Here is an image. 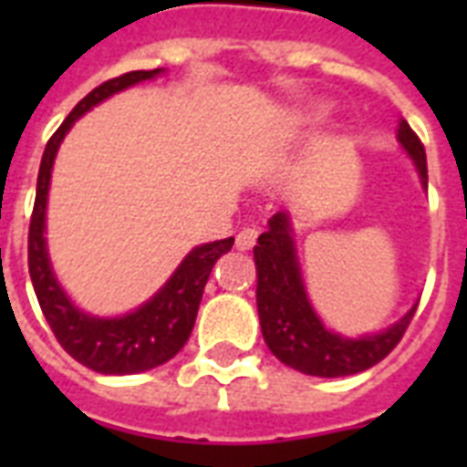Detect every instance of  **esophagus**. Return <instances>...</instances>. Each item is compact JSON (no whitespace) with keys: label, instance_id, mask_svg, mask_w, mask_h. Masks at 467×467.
<instances>
[{"label":"esophagus","instance_id":"esophagus-1","mask_svg":"<svg viewBox=\"0 0 467 467\" xmlns=\"http://www.w3.org/2000/svg\"><path fill=\"white\" fill-rule=\"evenodd\" d=\"M256 237H259V230L256 227H244L237 234V240H234V247L237 249H252L256 244Z\"/></svg>","mask_w":467,"mask_h":467}]
</instances>
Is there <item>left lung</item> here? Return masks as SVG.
<instances>
[{
    "label": "left lung",
    "mask_w": 467,
    "mask_h": 467,
    "mask_svg": "<svg viewBox=\"0 0 467 467\" xmlns=\"http://www.w3.org/2000/svg\"><path fill=\"white\" fill-rule=\"evenodd\" d=\"M400 145L414 160L421 183L427 186V155L407 120L400 123ZM256 262V307L262 322L264 341L271 354L291 368L319 378L354 376L376 366L398 347L402 334L414 317V310L388 327L385 332L347 339L329 332L322 319L315 315L307 300L298 256L293 244V227L288 213H276L269 220V230L259 234L254 247Z\"/></svg>",
    "instance_id": "left-lung-1"
}]
</instances>
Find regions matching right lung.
Listing matches in <instances>:
<instances>
[{
    "instance_id": "add662e5",
    "label": "right lung",
    "mask_w": 467,
    "mask_h": 467,
    "mask_svg": "<svg viewBox=\"0 0 467 467\" xmlns=\"http://www.w3.org/2000/svg\"><path fill=\"white\" fill-rule=\"evenodd\" d=\"M160 72L161 69H135V72L113 77L109 82L99 84L97 89H91L47 140L38 169L36 203H33L31 227H28V274H31L33 291H36L40 310L46 315L55 339L60 341V347L75 361L97 370V373H106V376L142 373V370L167 363L182 351L191 329H193V322H196L198 306L203 298V288L208 284L213 266L220 256L233 249L234 242L233 237H227V240L191 249L189 256L174 271V276L169 278L145 306H140L135 312H128L123 317H91L87 312L77 310L65 296V291L57 285V278H55L50 259H47L43 230H46L50 171H53V161L62 138L67 135L72 123L89 111L91 106L101 104L116 91L152 79Z\"/></svg>"
}]
</instances>
